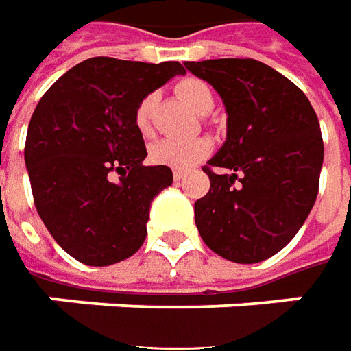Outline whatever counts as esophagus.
Returning <instances> with one entry per match:
<instances>
[{
  "instance_id": "esophagus-1",
  "label": "esophagus",
  "mask_w": 351,
  "mask_h": 351,
  "mask_svg": "<svg viewBox=\"0 0 351 351\" xmlns=\"http://www.w3.org/2000/svg\"><path fill=\"white\" fill-rule=\"evenodd\" d=\"M183 178H185V171H180V170L173 171V180H176V181L183 180Z\"/></svg>"
}]
</instances>
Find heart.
Segmentation results:
<instances>
[{
	"mask_svg": "<svg viewBox=\"0 0 351 351\" xmlns=\"http://www.w3.org/2000/svg\"><path fill=\"white\" fill-rule=\"evenodd\" d=\"M176 93L199 112L206 114L214 106V94L210 86L201 79L187 77L176 84ZM152 110H154V94H147L135 108L133 121L141 135H150L152 131ZM213 150L208 138H160L148 148V160L156 166H166L171 170L187 171L195 164L204 160Z\"/></svg>",
	"mask_w": 351,
	"mask_h": 351,
	"instance_id": "obj_1",
	"label": "heart"
}]
</instances>
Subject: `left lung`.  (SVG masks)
I'll return each mask as SVG.
<instances>
[{
  "label": "left lung",
  "mask_w": 351,
  "mask_h": 351,
  "mask_svg": "<svg viewBox=\"0 0 351 351\" xmlns=\"http://www.w3.org/2000/svg\"><path fill=\"white\" fill-rule=\"evenodd\" d=\"M185 67L213 84L228 112L224 147L203 168L210 189L195 203L197 230L216 255L261 263L290 243L315 204L324 156L317 114L302 88L257 60Z\"/></svg>",
  "instance_id": "1"
}]
</instances>
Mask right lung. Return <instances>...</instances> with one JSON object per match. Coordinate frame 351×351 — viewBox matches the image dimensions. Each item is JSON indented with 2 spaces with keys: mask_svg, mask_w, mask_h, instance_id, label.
Here are the masks:
<instances>
[{
  "mask_svg": "<svg viewBox=\"0 0 351 351\" xmlns=\"http://www.w3.org/2000/svg\"><path fill=\"white\" fill-rule=\"evenodd\" d=\"M183 73L180 61L100 56L61 75L40 98L25 143L34 206L79 263L115 265L145 243L150 203L173 176L166 166H143L147 148L133 114Z\"/></svg>",
  "mask_w": 351,
  "mask_h": 351,
  "instance_id": "obj_1",
  "label": "right lung"
}]
</instances>
